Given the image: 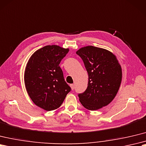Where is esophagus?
Returning <instances> with one entry per match:
<instances>
[{
	"label": "esophagus",
	"instance_id": "esophagus-1",
	"mask_svg": "<svg viewBox=\"0 0 146 146\" xmlns=\"http://www.w3.org/2000/svg\"><path fill=\"white\" fill-rule=\"evenodd\" d=\"M70 87H71V89H72V90H73L74 88V84H70Z\"/></svg>",
	"mask_w": 146,
	"mask_h": 146
}]
</instances>
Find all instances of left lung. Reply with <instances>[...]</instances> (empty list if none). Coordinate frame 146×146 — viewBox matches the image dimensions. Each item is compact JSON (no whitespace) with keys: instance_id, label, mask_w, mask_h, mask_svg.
<instances>
[{"instance_id":"left-lung-1","label":"left lung","mask_w":146,"mask_h":146,"mask_svg":"<svg viewBox=\"0 0 146 146\" xmlns=\"http://www.w3.org/2000/svg\"><path fill=\"white\" fill-rule=\"evenodd\" d=\"M76 53L88 73L87 89L78 94L80 103L88 110H100L116 96L122 81L121 66L115 55L106 49L86 46Z\"/></svg>"}]
</instances>
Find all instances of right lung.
Masks as SVG:
<instances>
[{
	"label": "right lung",
	"instance_id": "right-lung-1",
	"mask_svg": "<svg viewBox=\"0 0 146 146\" xmlns=\"http://www.w3.org/2000/svg\"><path fill=\"white\" fill-rule=\"evenodd\" d=\"M68 52V48L46 45L35 51L27 63L24 72L27 92L33 103L44 110L58 108L71 90L59 66Z\"/></svg>",
	"mask_w": 146,
	"mask_h": 146
}]
</instances>
